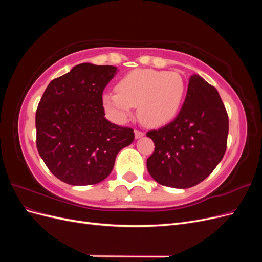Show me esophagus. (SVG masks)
<instances>
[{"instance_id": "esophagus-1", "label": "esophagus", "mask_w": 262, "mask_h": 262, "mask_svg": "<svg viewBox=\"0 0 262 262\" xmlns=\"http://www.w3.org/2000/svg\"><path fill=\"white\" fill-rule=\"evenodd\" d=\"M144 132H142V131H139V130H136L134 131V136H136V139H140V138H142V137H144Z\"/></svg>"}]
</instances>
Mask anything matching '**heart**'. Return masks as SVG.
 Returning a JSON list of instances; mask_svg holds the SVG:
<instances>
[{
	"mask_svg": "<svg viewBox=\"0 0 262 262\" xmlns=\"http://www.w3.org/2000/svg\"><path fill=\"white\" fill-rule=\"evenodd\" d=\"M186 97V82L177 72L140 69L124 75L117 92H105L102 107L118 122L128 119L138 106L141 121L162 126L177 117Z\"/></svg>",
	"mask_w": 262,
	"mask_h": 262,
	"instance_id": "1",
	"label": "heart"
}]
</instances>
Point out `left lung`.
I'll use <instances>...</instances> for the list:
<instances>
[{
    "label": "left lung",
    "mask_w": 262,
    "mask_h": 262,
    "mask_svg": "<svg viewBox=\"0 0 262 262\" xmlns=\"http://www.w3.org/2000/svg\"><path fill=\"white\" fill-rule=\"evenodd\" d=\"M146 136L155 144L146 162L155 181L178 189L200 184L226 150L228 116L219 92L199 74H192L177 117Z\"/></svg>",
    "instance_id": "1"
}]
</instances>
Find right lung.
<instances>
[{
  "label": "right lung",
  "mask_w": 262,
  "mask_h": 262,
  "mask_svg": "<svg viewBox=\"0 0 262 262\" xmlns=\"http://www.w3.org/2000/svg\"><path fill=\"white\" fill-rule=\"evenodd\" d=\"M113 66L77 64L47 87L36 113L37 148L47 167L72 186L95 185L112 172L134 132L105 118L101 96Z\"/></svg>",
  "instance_id": "obj_1"
}]
</instances>
